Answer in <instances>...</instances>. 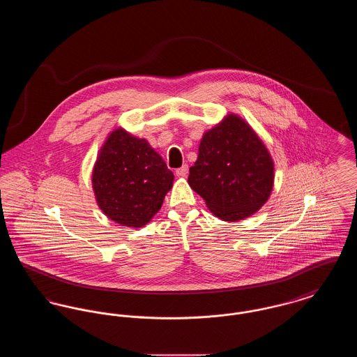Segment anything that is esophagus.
Returning a JSON list of instances; mask_svg holds the SVG:
<instances>
[{
  "label": "esophagus",
  "mask_w": 357,
  "mask_h": 357,
  "mask_svg": "<svg viewBox=\"0 0 357 357\" xmlns=\"http://www.w3.org/2000/svg\"><path fill=\"white\" fill-rule=\"evenodd\" d=\"M175 174H176V176H179V178H186L187 174H188V166L183 165L182 167H179L178 170L175 171Z\"/></svg>",
  "instance_id": "34e87169"
}]
</instances>
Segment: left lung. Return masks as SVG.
Returning a JSON list of instances; mask_svg holds the SVG:
<instances>
[{
    "label": "left lung",
    "instance_id": "1",
    "mask_svg": "<svg viewBox=\"0 0 357 357\" xmlns=\"http://www.w3.org/2000/svg\"><path fill=\"white\" fill-rule=\"evenodd\" d=\"M274 166L265 144L237 115L204 134L188 185L223 221L250 217L272 192Z\"/></svg>",
    "mask_w": 357,
    "mask_h": 357
}]
</instances>
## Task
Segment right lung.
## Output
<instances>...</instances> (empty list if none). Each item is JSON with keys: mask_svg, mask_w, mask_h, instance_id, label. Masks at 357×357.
I'll return each mask as SVG.
<instances>
[{"mask_svg": "<svg viewBox=\"0 0 357 357\" xmlns=\"http://www.w3.org/2000/svg\"><path fill=\"white\" fill-rule=\"evenodd\" d=\"M174 174L149 142L115 130L104 143L92 174L102 213L124 226L142 227L162 207Z\"/></svg>", "mask_w": 357, "mask_h": 357, "instance_id": "obj_1", "label": "right lung"}]
</instances>
